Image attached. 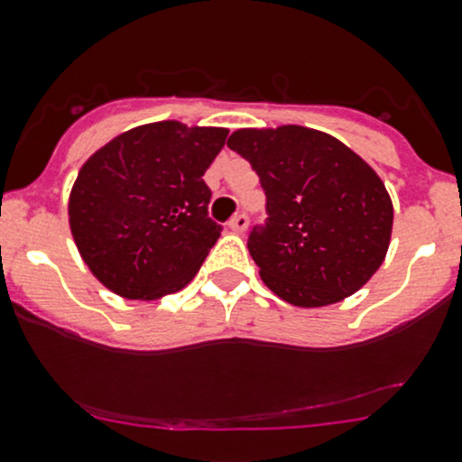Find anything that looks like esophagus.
Listing matches in <instances>:
<instances>
[{
	"label": "esophagus",
	"instance_id": "34e87169",
	"mask_svg": "<svg viewBox=\"0 0 462 462\" xmlns=\"http://www.w3.org/2000/svg\"><path fill=\"white\" fill-rule=\"evenodd\" d=\"M245 226H248V217H245L244 212L235 214V217L230 218V223H227V227H230L232 232H244Z\"/></svg>",
	"mask_w": 462,
	"mask_h": 462
}]
</instances>
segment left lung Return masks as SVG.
Wrapping results in <instances>:
<instances>
[{"label":"left lung","instance_id":"left-lung-1","mask_svg":"<svg viewBox=\"0 0 462 462\" xmlns=\"http://www.w3.org/2000/svg\"><path fill=\"white\" fill-rule=\"evenodd\" d=\"M227 146L248 160L266 194V221L248 250L273 293L325 307L359 291L386 257L393 203L377 173L327 133L244 128Z\"/></svg>","mask_w":462,"mask_h":462}]
</instances>
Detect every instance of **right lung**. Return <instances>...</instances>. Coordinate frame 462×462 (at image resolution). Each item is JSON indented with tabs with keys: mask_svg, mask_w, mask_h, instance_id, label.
Here are the masks:
<instances>
[{
	"mask_svg": "<svg viewBox=\"0 0 462 462\" xmlns=\"http://www.w3.org/2000/svg\"><path fill=\"white\" fill-rule=\"evenodd\" d=\"M226 128L178 122L137 126L98 149L74 182L69 226L101 284L131 300L180 291L223 227L209 218L203 173Z\"/></svg>",
	"mask_w": 462,
	"mask_h": 462,
	"instance_id": "obj_1",
	"label": "right lung"
}]
</instances>
